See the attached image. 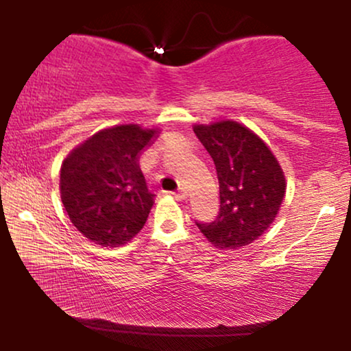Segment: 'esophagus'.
<instances>
[{
  "mask_svg": "<svg viewBox=\"0 0 351 351\" xmlns=\"http://www.w3.org/2000/svg\"><path fill=\"white\" fill-rule=\"evenodd\" d=\"M173 196H175L176 199L183 201V199H186V198H188V193L184 191V189H178V191H176V193H173Z\"/></svg>",
  "mask_w": 351,
  "mask_h": 351,
  "instance_id": "34e87169",
  "label": "esophagus"
}]
</instances>
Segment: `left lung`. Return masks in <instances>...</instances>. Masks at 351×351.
<instances>
[{
	"label": "left lung",
	"mask_w": 351,
	"mask_h": 351,
	"mask_svg": "<svg viewBox=\"0 0 351 351\" xmlns=\"http://www.w3.org/2000/svg\"><path fill=\"white\" fill-rule=\"evenodd\" d=\"M215 162L219 181V215L196 223L211 244L239 249L267 231L285 196V176L271 148L251 128L234 120L193 127Z\"/></svg>",
	"instance_id": "8db88e82"
}]
</instances>
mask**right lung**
Segmentation results:
<instances>
[{"label":"right lung","mask_w":351,"mask_h":351,"mask_svg":"<svg viewBox=\"0 0 351 351\" xmlns=\"http://www.w3.org/2000/svg\"><path fill=\"white\" fill-rule=\"evenodd\" d=\"M158 128H104L75 147L60 167V199L71 223L92 243L119 247L142 231L153 193L138 158Z\"/></svg>","instance_id":"1"}]
</instances>
